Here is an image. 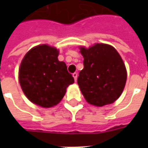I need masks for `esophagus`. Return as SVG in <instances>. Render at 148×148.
<instances>
[{
  "mask_svg": "<svg viewBox=\"0 0 148 148\" xmlns=\"http://www.w3.org/2000/svg\"><path fill=\"white\" fill-rule=\"evenodd\" d=\"M72 75H73V77H74V81L76 82V81H77V73H74V74H72Z\"/></svg>",
  "mask_w": 148,
  "mask_h": 148,
  "instance_id": "34e87169",
  "label": "esophagus"
}]
</instances>
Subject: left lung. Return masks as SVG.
Returning a JSON list of instances; mask_svg holds the SVG:
<instances>
[{"label": "left lung", "mask_w": 148, "mask_h": 148, "mask_svg": "<svg viewBox=\"0 0 148 148\" xmlns=\"http://www.w3.org/2000/svg\"><path fill=\"white\" fill-rule=\"evenodd\" d=\"M84 58L83 70L77 84L85 99L90 105L104 106L119 98L125 86L127 71L117 51L110 45L96 43L81 47Z\"/></svg>", "instance_id": "left-lung-1"}]
</instances>
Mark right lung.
I'll list each match as a JSON object with an SVG mask.
<instances>
[{"label":"right lung","mask_w":148,"mask_h":148,"mask_svg":"<svg viewBox=\"0 0 148 148\" xmlns=\"http://www.w3.org/2000/svg\"><path fill=\"white\" fill-rule=\"evenodd\" d=\"M58 51L42 44L24 55L19 70L21 89L29 101L43 108L58 105L66 90L74 82L64 62L58 61Z\"/></svg>","instance_id":"obj_1"}]
</instances>
